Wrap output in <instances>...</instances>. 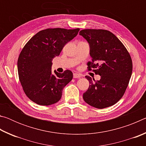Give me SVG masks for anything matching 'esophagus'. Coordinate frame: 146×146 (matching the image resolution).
Segmentation results:
<instances>
[{
	"instance_id": "1",
	"label": "esophagus",
	"mask_w": 146,
	"mask_h": 146,
	"mask_svg": "<svg viewBox=\"0 0 146 146\" xmlns=\"http://www.w3.org/2000/svg\"><path fill=\"white\" fill-rule=\"evenodd\" d=\"M81 76H82V75L80 73H73V78H80Z\"/></svg>"
}]
</instances>
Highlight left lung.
I'll use <instances>...</instances> for the list:
<instances>
[{"label": "left lung", "instance_id": "1", "mask_svg": "<svg viewBox=\"0 0 146 146\" xmlns=\"http://www.w3.org/2000/svg\"><path fill=\"white\" fill-rule=\"evenodd\" d=\"M90 44L92 62L88 71L100 76L92 80L86 76L90 85L83 94L89 105L103 109L114 105L124 94L132 74L133 63L127 49L111 32L105 29H86L80 31Z\"/></svg>", "mask_w": 146, "mask_h": 146}]
</instances>
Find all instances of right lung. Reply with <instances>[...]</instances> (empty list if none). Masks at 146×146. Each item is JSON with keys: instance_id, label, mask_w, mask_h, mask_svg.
Returning a JSON list of instances; mask_svg holds the SVG:
<instances>
[{"instance_id": "add662e5", "label": "right lung", "mask_w": 146, "mask_h": 146, "mask_svg": "<svg viewBox=\"0 0 146 146\" xmlns=\"http://www.w3.org/2000/svg\"><path fill=\"white\" fill-rule=\"evenodd\" d=\"M80 29L48 28L35 35L20 53L17 68L20 82L29 99L41 106L60 100L64 88L72 80L73 73L66 70L51 73L53 58L77 35Z\"/></svg>"}]
</instances>
